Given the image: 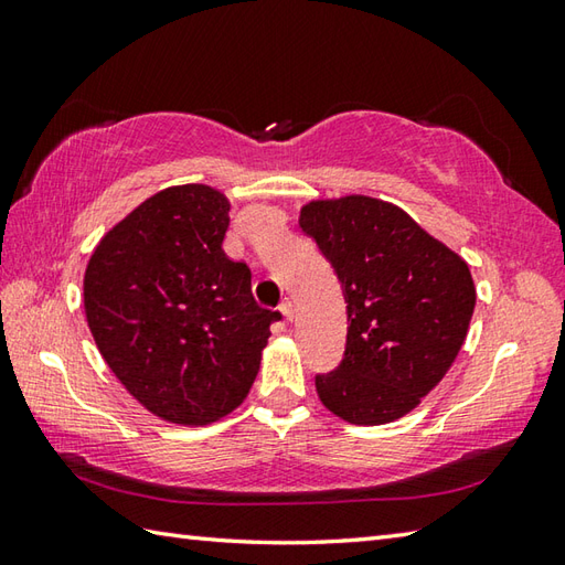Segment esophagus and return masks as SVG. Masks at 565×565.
<instances>
[{
	"instance_id": "esophagus-1",
	"label": "esophagus",
	"mask_w": 565,
	"mask_h": 565,
	"mask_svg": "<svg viewBox=\"0 0 565 565\" xmlns=\"http://www.w3.org/2000/svg\"><path fill=\"white\" fill-rule=\"evenodd\" d=\"M279 310H281V313H284V318L286 320H294V313H296V308H294V301H289V298H284V301H281V306H279Z\"/></svg>"
}]
</instances>
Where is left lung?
I'll use <instances>...</instances> for the list:
<instances>
[{
    "mask_svg": "<svg viewBox=\"0 0 565 565\" xmlns=\"http://www.w3.org/2000/svg\"><path fill=\"white\" fill-rule=\"evenodd\" d=\"M298 225L342 284L347 347L316 376L330 413L386 425L437 386L466 340L476 308L468 264L403 209L362 194L310 201Z\"/></svg>",
    "mask_w": 565,
    "mask_h": 565,
    "instance_id": "obj_1",
    "label": "left lung"
}]
</instances>
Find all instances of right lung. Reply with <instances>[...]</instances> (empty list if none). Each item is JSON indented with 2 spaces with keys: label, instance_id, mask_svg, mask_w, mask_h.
Instances as JSON below:
<instances>
[{
  "label": "right lung",
  "instance_id": "right-lung-1",
  "mask_svg": "<svg viewBox=\"0 0 565 565\" xmlns=\"http://www.w3.org/2000/svg\"><path fill=\"white\" fill-rule=\"evenodd\" d=\"M231 201L206 184L162 189L102 237L84 313L104 362L167 423L201 427L247 398L279 310L223 252Z\"/></svg>",
  "mask_w": 565,
  "mask_h": 565
}]
</instances>
